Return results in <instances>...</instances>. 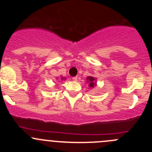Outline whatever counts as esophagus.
<instances>
[{"mask_svg": "<svg viewBox=\"0 0 152 152\" xmlns=\"http://www.w3.org/2000/svg\"><path fill=\"white\" fill-rule=\"evenodd\" d=\"M72 79H73V81H74V82H77L78 77H77V76H74V77L72 78Z\"/></svg>", "mask_w": 152, "mask_h": 152, "instance_id": "obj_1", "label": "esophagus"}]
</instances>
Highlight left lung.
<instances>
[{"instance_id": "obj_1", "label": "left lung", "mask_w": 152, "mask_h": 152, "mask_svg": "<svg viewBox=\"0 0 152 152\" xmlns=\"http://www.w3.org/2000/svg\"><path fill=\"white\" fill-rule=\"evenodd\" d=\"M87 82H89V86L90 87H93L94 86L96 85V79L93 76H88L87 78Z\"/></svg>"}]
</instances>
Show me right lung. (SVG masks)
Instances as JSON below:
<instances>
[{
	"label": "right lung",
	"instance_id": "add662e5",
	"mask_svg": "<svg viewBox=\"0 0 152 152\" xmlns=\"http://www.w3.org/2000/svg\"><path fill=\"white\" fill-rule=\"evenodd\" d=\"M62 79H64V78H62Z\"/></svg>",
	"mask_w": 152,
	"mask_h": 152
}]
</instances>
